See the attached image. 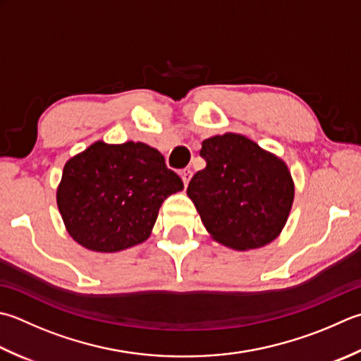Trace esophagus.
<instances>
[{
  "mask_svg": "<svg viewBox=\"0 0 361 361\" xmlns=\"http://www.w3.org/2000/svg\"><path fill=\"white\" fill-rule=\"evenodd\" d=\"M180 175H181V180H183V183H185V185L188 186V183H189V180H190V176H192V171H190L189 167H188V169H183V171L180 172Z\"/></svg>",
  "mask_w": 361,
  "mask_h": 361,
  "instance_id": "1",
  "label": "esophagus"
}]
</instances>
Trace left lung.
I'll list each match as a JSON object with an SVG mask.
<instances>
[{
  "label": "left lung",
  "mask_w": 361,
  "mask_h": 361,
  "mask_svg": "<svg viewBox=\"0 0 361 361\" xmlns=\"http://www.w3.org/2000/svg\"><path fill=\"white\" fill-rule=\"evenodd\" d=\"M200 154L207 167L189 181L188 195L211 238L241 252L272 243L294 202L285 161L236 133L204 139Z\"/></svg>",
  "instance_id": "left-lung-1"
}]
</instances>
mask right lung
Segmentation results:
<instances>
[{"label":"right lung","mask_w":361,"mask_h":361,"mask_svg":"<svg viewBox=\"0 0 361 361\" xmlns=\"http://www.w3.org/2000/svg\"><path fill=\"white\" fill-rule=\"evenodd\" d=\"M183 188L157 148L97 140L66 162L56 202L78 244L114 253L144 243L162 202Z\"/></svg>","instance_id":"obj_1"}]
</instances>
